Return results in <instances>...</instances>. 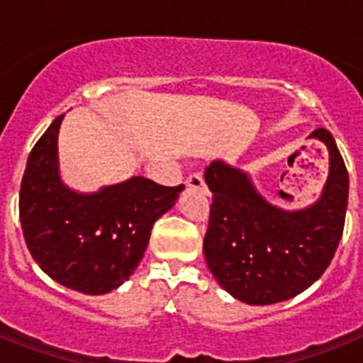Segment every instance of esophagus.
<instances>
[{
    "instance_id": "esophagus-1",
    "label": "esophagus",
    "mask_w": 363,
    "mask_h": 363,
    "mask_svg": "<svg viewBox=\"0 0 363 363\" xmlns=\"http://www.w3.org/2000/svg\"><path fill=\"white\" fill-rule=\"evenodd\" d=\"M185 185L191 189H203L205 187V179L203 176L200 174V172H194V174H191L187 178V182H185Z\"/></svg>"
}]
</instances>
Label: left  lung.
<instances>
[{
  "instance_id": "1",
  "label": "left lung",
  "mask_w": 363,
  "mask_h": 363,
  "mask_svg": "<svg viewBox=\"0 0 363 363\" xmlns=\"http://www.w3.org/2000/svg\"><path fill=\"white\" fill-rule=\"evenodd\" d=\"M329 152L322 194L303 209H281L256 189L251 174L223 160L205 169L213 191L203 240L207 267L233 298L271 306L303 293L331 264L349 198V174L329 130L309 134Z\"/></svg>"
}]
</instances>
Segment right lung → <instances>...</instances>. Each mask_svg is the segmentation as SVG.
<instances>
[{
    "label": "right lung",
    "instance_id": "add662e5",
    "mask_svg": "<svg viewBox=\"0 0 363 363\" xmlns=\"http://www.w3.org/2000/svg\"><path fill=\"white\" fill-rule=\"evenodd\" d=\"M65 114L45 130L27 160L19 220L32 258L45 274L83 294H107L133 277L154 221L172 209L179 187L143 176L96 192L63 184L57 134Z\"/></svg>",
    "mask_w": 363,
    "mask_h": 363
}]
</instances>
